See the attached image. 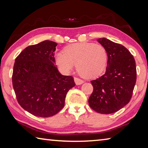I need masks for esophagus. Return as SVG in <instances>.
<instances>
[{"mask_svg": "<svg viewBox=\"0 0 148 148\" xmlns=\"http://www.w3.org/2000/svg\"><path fill=\"white\" fill-rule=\"evenodd\" d=\"M74 82H75V84L76 85H81L84 83V81L83 80L80 79L79 78H77V77H74Z\"/></svg>", "mask_w": 148, "mask_h": 148, "instance_id": "obj_1", "label": "esophagus"}]
</instances>
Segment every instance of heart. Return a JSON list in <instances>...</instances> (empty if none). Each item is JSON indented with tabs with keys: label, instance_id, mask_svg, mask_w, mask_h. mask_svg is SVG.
Here are the masks:
<instances>
[{
	"label": "heart",
	"instance_id": "1",
	"mask_svg": "<svg viewBox=\"0 0 148 148\" xmlns=\"http://www.w3.org/2000/svg\"><path fill=\"white\" fill-rule=\"evenodd\" d=\"M56 64L61 72L69 74L76 64L77 71L84 77L92 78L101 74L106 69L108 53L101 44L81 42L69 45L64 53H57Z\"/></svg>",
	"mask_w": 148,
	"mask_h": 148
}]
</instances>
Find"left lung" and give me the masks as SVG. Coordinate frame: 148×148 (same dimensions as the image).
I'll return each instance as SVG.
<instances>
[{
  "instance_id": "obj_1",
  "label": "left lung",
  "mask_w": 148,
  "mask_h": 148,
  "mask_svg": "<svg viewBox=\"0 0 148 148\" xmlns=\"http://www.w3.org/2000/svg\"><path fill=\"white\" fill-rule=\"evenodd\" d=\"M106 49L105 74L91 83L93 91L89 104L102 114L115 113L129 103L136 81V62L126 47L106 38L97 40Z\"/></svg>"
}]
</instances>
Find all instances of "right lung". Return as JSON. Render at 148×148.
Returning <instances> with one entry per match:
<instances>
[{
	"instance_id": "add662e5",
	"label": "right lung",
	"mask_w": 148,
	"mask_h": 148,
	"mask_svg": "<svg viewBox=\"0 0 148 148\" xmlns=\"http://www.w3.org/2000/svg\"><path fill=\"white\" fill-rule=\"evenodd\" d=\"M56 42L44 40L26 47L15 60L12 84L17 102L37 117H48L64 106L66 95L76 86L55 65Z\"/></svg>"
}]
</instances>
